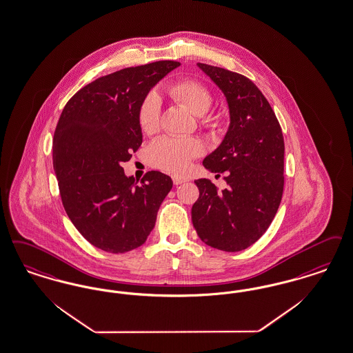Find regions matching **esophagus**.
Listing matches in <instances>:
<instances>
[{
	"mask_svg": "<svg viewBox=\"0 0 353 353\" xmlns=\"http://www.w3.org/2000/svg\"><path fill=\"white\" fill-rule=\"evenodd\" d=\"M172 180H173V183H174V185H180V183H183L186 181V179H185V177H181V176H173V177H172Z\"/></svg>",
	"mask_w": 353,
	"mask_h": 353,
	"instance_id": "34e87169",
	"label": "esophagus"
}]
</instances>
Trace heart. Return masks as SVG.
<instances>
[{"instance_id": "obj_1", "label": "heart", "mask_w": 353, "mask_h": 353, "mask_svg": "<svg viewBox=\"0 0 353 353\" xmlns=\"http://www.w3.org/2000/svg\"><path fill=\"white\" fill-rule=\"evenodd\" d=\"M167 94L172 101L197 115L199 125L203 128L214 132L221 126V118L216 114L209 113L214 97L206 85L192 79L180 80L168 86ZM159 121L160 101L156 94L150 93L141 101L138 112L141 132L145 135L155 134L160 125ZM202 152V143L196 138H161L148 147L147 160L157 170L181 173Z\"/></svg>"}]
</instances>
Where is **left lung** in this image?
<instances>
[{"mask_svg": "<svg viewBox=\"0 0 353 353\" xmlns=\"http://www.w3.org/2000/svg\"><path fill=\"white\" fill-rule=\"evenodd\" d=\"M226 96L230 127L222 144L203 160L206 170L225 173L222 192L208 179L194 181L199 197L192 222L212 248L238 252L268 230L283 192L285 144L268 99L245 76L198 63Z\"/></svg>", "mask_w": 353, "mask_h": 353, "instance_id": "8db88e82", "label": "left lung"}]
</instances>
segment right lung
<instances>
[{"label": "right lung", "instance_id": "1", "mask_svg": "<svg viewBox=\"0 0 353 353\" xmlns=\"http://www.w3.org/2000/svg\"><path fill=\"white\" fill-rule=\"evenodd\" d=\"M179 65L161 60L102 76L81 88L59 118L52 154L61 202L73 226L102 251L125 254L141 247L172 189L170 176L157 170L137 185L121 164L143 141L141 101Z\"/></svg>", "mask_w": 353, "mask_h": 353}]
</instances>
